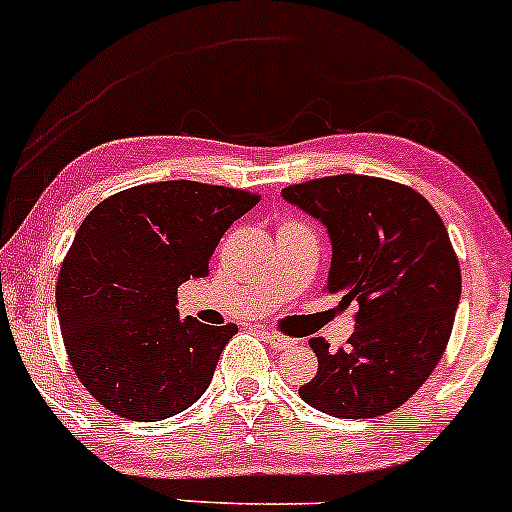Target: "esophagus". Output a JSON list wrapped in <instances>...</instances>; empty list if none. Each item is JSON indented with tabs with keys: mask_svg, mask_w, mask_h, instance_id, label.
Wrapping results in <instances>:
<instances>
[{
	"mask_svg": "<svg viewBox=\"0 0 512 512\" xmlns=\"http://www.w3.org/2000/svg\"><path fill=\"white\" fill-rule=\"evenodd\" d=\"M263 338H266V341L271 343L273 348H278V350L295 346V338L283 336V333H278V331H263Z\"/></svg>",
	"mask_w": 512,
	"mask_h": 512,
	"instance_id": "34e87169",
	"label": "esophagus"
}]
</instances>
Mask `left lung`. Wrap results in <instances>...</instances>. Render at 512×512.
Here are the masks:
<instances>
[{
    "instance_id": "8db88e82",
    "label": "left lung",
    "mask_w": 512,
    "mask_h": 512,
    "mask_svg": "<svg viewBox=\"0 0 512 512\" xmlns=\"http://www.w3.org/2000/svg\"><path fill=\"white\" fill-rule=\"evenodd\" d=\"M331 239L326 290L353 304L355 331L331 353L312 338L319 370L300 396L336 418H375L418 392L450 341L462 273L433 205L375 176H324L283 188Z\"/></svg>"
}]
</instances>
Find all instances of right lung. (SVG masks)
Instances as JSON below:
<instances>
[{"mask_svg":"<svg viewBox=\"0 0 512 512\" xmlns=\"http://www.w3.org/2000/svg\"><path fill=\"white\" fill-rule=\"evenodd\" d=\"M261 195L159 181L101 200L84 217L55 287L79 382L128 421H162L203 396L237 326L179 319V285L205 278L227 232Z\"/></svg>","mask_w":512,"mask_h":512,"instance_id":"1","label":"right lung"}]
</instances>
